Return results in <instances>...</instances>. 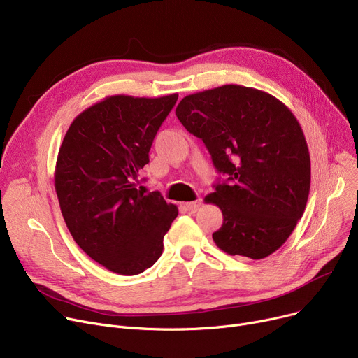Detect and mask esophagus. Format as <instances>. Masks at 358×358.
Wrapping results in <instances>:
<instances>
[{"instance_id": "obj_1", "label": "esophagus", "mask_w": 358, "mask_h": 358, "mask_svg": "<svg viewBox=\"0 0 358 358\" xmlns=\"http://www.w3.org/2000/svg\"><path fill=\"white\" fill-rule=\"evenodd\" d=\"M200 206H201V200L199 199V200L192 201V203H185L184 208H185V210L189 212V213H196L200 209Z\"/></svg>"}]
</instances>
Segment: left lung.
<instances>
[{"instance_id":"8db88e82","label":"left lung","mask_w":358,"mask_h":358,"mask_svg":"<svg viewBox=\"0 0 358 358\" xmlns=\"http://www.w3.org/2000/svg\"><path fill=\"white\" fill-rule=\"evenodd\" d=\"M176 115L228 177L204 199L223 215L212 235L216 245L252 259L277 251L302 217L310 189L308 143L290 108L266 91L229 84L184 97Z\"/></svg>"}]
</instances>
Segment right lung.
Here are the masks:
<instances>
[{
  "mask_svg": "<svg viewBox=\"0 0 358 358\" xmlns=\"http://www.w3.org/2000/svg\"><path fill=\"white\" fill-rule=\"evenodd\" d=\"M178 94L111 96L71 123L55 168V190L78 247L107 270L135 275L162 254L178 215L158 193L138 189L149 149Z\"/></svg>",
  "mask_w": 358,
  "mask_h": 358,
  "instance_id": "obj_1",
  "label": "right lung"
}]
</instances>
